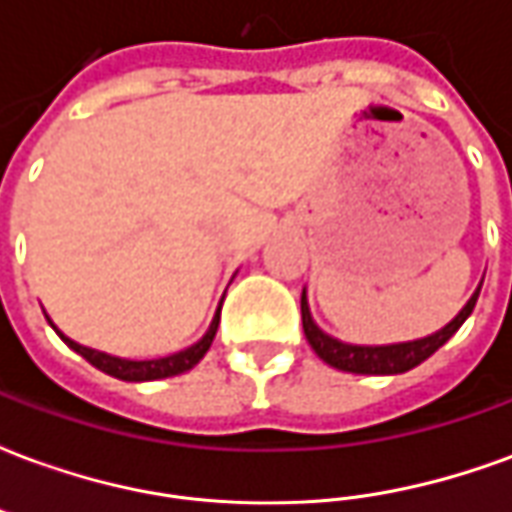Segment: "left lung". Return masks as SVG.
Listing matches in <instances>:
<instances>
[{"instance_id":"1","label":"left lung","mask_w":512,"mask_h":512,"mask_svg":"<svg viewBox=\"0 0 512 512\" xmlns=\"http://www.w3.org/2000/svg\"><path fill=\"white\" fill-rule=\"evenodd\" d=\"M483 288V285H480ZM480 288L472 299L466 301L455 321H450L441 332L430 334L425 340H414V343L400 345H381V348H370V345H345L340 340H334L329 334H323L315 323H312L310 307H307V296H301V323H304V334L310 340L312 351L321 356L326 365L345 370V373H359V376H395V373H406L411 367L422 365L428 356L439 351L441 345L450 340L452 334L458 332L463 321L472 315Z\"/></svg>"}]
</instances>
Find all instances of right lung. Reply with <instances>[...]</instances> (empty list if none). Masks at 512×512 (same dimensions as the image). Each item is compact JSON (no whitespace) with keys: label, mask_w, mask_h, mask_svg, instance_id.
I'll return each mask as SVG.
<instances>
[{"label":"right lung","mask_w":512,"mask_h":512,"mask_svg":"<svg viewBox=\"0 0 512 512\" xmlns=\"http://www.w3.org/2000/svg\"><path fill=\"white\" fill-rule=\"evenodd\" d=\"M219 312L222 307L216 310V318H213L211 329L208 334L202 337L200 343L191 345L186 351H180V354H172V356H164V359H147V362H131V359H117V356H109V354H101V351H93V348H84V345L73 343L68 340L65 334L57 332V326H54V332L60 334L62 340L68 343V348H73L76 354H82L87 362L98 370H104L106 376H115L120 381H156V378H169V376H180V373H186L191 367L200 362L202 356L208 354V348H211L213 337H216V326H219Z\"/></svg>","instance_id":"1"}]
</instances>
